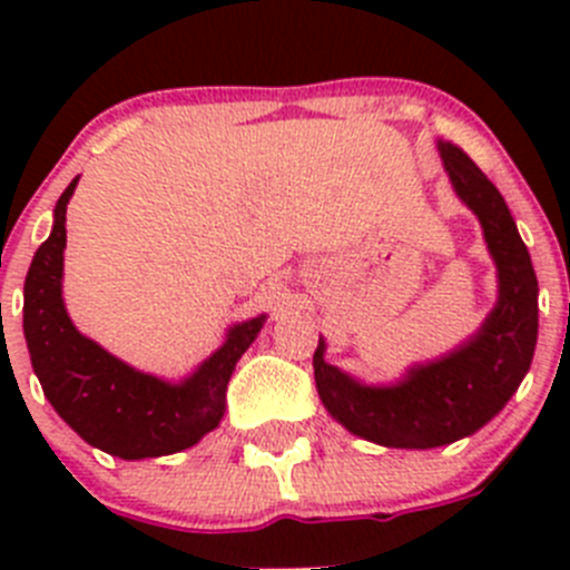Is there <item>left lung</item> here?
<instances>
[{
    "label": "left lung",
    "instance_id": "left-lung-1",
    "mask_svg": "<svg viewBox=\"0 0 570 570\" xmlns=\"http://www.w3.org/2000/svg\"><path fill=\"white\" fill-rule=\"evenodd\" d=\"M439 154L497 264V306L452 353L413 364L389 386H370L327 364L322 336L314 353L325 411L358 439L394 450H433L485 428L519 392L538 342V278L502 193L458 146L439 140Z\"/></svg>",
    "mask_w": 570,
    "mask_h": 570
}]
</instances>
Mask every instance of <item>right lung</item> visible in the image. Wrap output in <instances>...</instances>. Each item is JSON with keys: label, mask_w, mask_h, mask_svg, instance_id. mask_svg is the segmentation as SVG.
<instances>
[{"label": "right lung", "mask_w": 570, "mask_h": 570, "mask_svg": "<svg viewBox=\"0 0 570 570\" xmlns=\"http://www.w3.org/2000/svg\"><path fill=\"white\" fill-rule=\"evenodd\" d=\"M73 178L55 206L51 234L36 250L24 281V338L46 400L90 446L124 461L189 450L220 424L234 366L264 327L267 314L237 322L226 342L184 381H163L115 358L82 336L62 301L66 206Z\"/></svg>", "instance_id": "obj_1"}]
</instances>
